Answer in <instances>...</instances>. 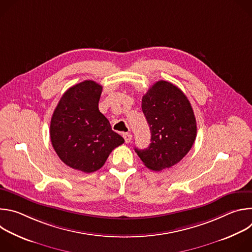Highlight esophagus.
Returning a JSON list of instances; mask_svg holds the SVG:
<instances>
[{
	"instance_id": "esophagus-1",
	"label": "esophagus",
	"mask_w": 252,
	"mask_h": 252,
	"mask_svg": "<svg viewBox=\"0 0 252 252\" xmlns=\"http://www.w3.org/2000/svg\"><path fill=\"white\" fill-rule=\"evenodd\" d=\"M124 138H125V141L126 143H128V142H130V140L132 138V135H131V133L126 132V133H124Z\"/></svg>"
}]
</instances>
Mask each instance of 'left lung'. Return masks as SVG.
<instances>
[{
  "instance_id": "8db88e82",
  "label": "left lung",
  "mask_w": 252,
  "mask_h": 252,
  "mask_svg": "<svg viewBox=\"0 0 252 252\" xmlns=\"http://www.w3.org/2000/svg\"><path fill=\"white\" fill-rule=\"evenodd\" d=\"M141 109L152 138L146 150L134 149L143 164L159 171L181 161L196 137V121L191 104L181 89L158 81L142 96Z\"/></svg>"
}]
</instances>
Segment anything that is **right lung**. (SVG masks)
I'll return each mask as SVG.
<instances>
[{"label": "right lung", "mask_w": 252, "mask_h": 252, "mask_svg": "<svg viewBox=\"0 0 252 252\" xmlns=\"http://www.w3.org/2000/svg\"><path fill=\"white\" fill-rule=\"evenodd\" d=\"M101 91L102 87L94 81L69 88L51 120V141L61 160L87 173L99 169L110 154L125 142L98 110Z\"/></svg>", "instance_id": "right-lung-1"}]
</instances>
